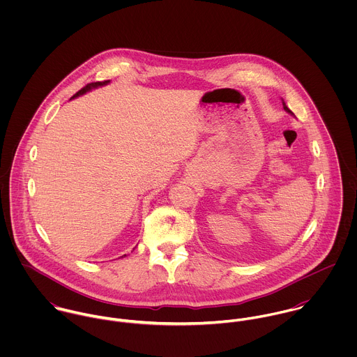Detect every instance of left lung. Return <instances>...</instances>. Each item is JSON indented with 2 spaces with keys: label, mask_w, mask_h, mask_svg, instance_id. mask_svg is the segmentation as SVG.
Here are the masks:
<instances>
[{
  "label": "left lung",
  "mask_w": 357,
  "mask_h": 357,
  "mask_svg": "<svg viewBox=\"0 0 357 357\" xmlns=\"http://www.w3.org/2000/svg\"><path fill=\"white\" fill-rule=\"evenodd\" d=\"M283 108H284V109H286V111H287V112H290V114H293V112H291V111H290V109H289V108H287V105H286V102H283Z\"/></svg>",
  "instance_id": "obj_1"
}]
</instances>
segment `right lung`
Returning a JSON list of instances; mask_svg holds the SVG:
<instances>
[{"mask_svg": "<svg viewBox=\"0 0 357 357\" xmlns=\"http://www.w3.org/2000/svg\"><path fill=\"white\" fill-rule=\"evenodd\" d=\"M109 81H102V82H91V84H88L86 86H84L81 91H78L71 99H74V98H77V96H79V95H84V93H86L88 91H91V89H93V88H98V86H102V85H105V84H108Z\"/></svg>", "mask_w": 357, "mask_h": 357, "instance_id": "obj_1", "label": "right lung"}]
</instances>
